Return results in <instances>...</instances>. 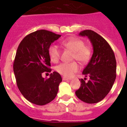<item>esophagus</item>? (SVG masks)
I'll return each mask as SVG.
<instances>
[{
  "instance_id": "obj_1",
  "label": "esophagus",
  "mask_w": 127,
  "mask_h": 127,
  "mask_svg": "<svg viewBox=\"0 0 127 127\" xmlns=\"http://www.w3.org/2000/svg\"><path fill=\"white\" fill-rule=\"evenodd\" d=\"M63 80H70V79H69V78L66 77H63Z\"/></svg>"
}]
</instances>
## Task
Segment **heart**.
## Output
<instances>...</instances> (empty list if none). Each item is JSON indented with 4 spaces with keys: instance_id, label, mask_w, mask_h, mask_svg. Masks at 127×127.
Segmentation results:
<instances>
[{
    "instance_id": "1",
    "label": "heart",
    "mask_w": 127,
    "mask_h": 127,
    "mask_svg": "<svg viewBox=\"0 0 127 127\" xmlns=\"http://www.w3.org/2000/svg\"><path fill=\"white\" fill-rule=\"evenodd\" d=\"M62 45L68 48L73 52L72 60H75L82 64L87 63L92 56V50L82 40L75 37H69L61 41ZM60 50L56 45H52L48 48V55L51 61L57 63L60 58ZM80 69V66L77 63H63L56 66L55 70L61 75L67 77L73 76L75 73Z\"/></svg>"
}]
</instances>
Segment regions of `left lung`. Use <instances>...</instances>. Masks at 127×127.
I'll list each match as a JSON object with an SVG mask.
<instances>
[{
    "mask_svg": "<svg viewBox=\"0 0 127 127\" xmlns=\"http://www.w3.org/2000/svg\"><path fill=\"white\" fill-rule=\"evenodd\" d=\"M88 37L93 48V53L82 74L86 78L80 80V88L75 91L79 99L85 103H96L106 97L112 87L116 78V60L114 53L107 41L92 30L79 33Z\"/></svg>",
    "mask_w": 127,
    "mask_h": 127,
    "instance_id": "left-lung-1",
    "label": "left lung"
}]
</instances>
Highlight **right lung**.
I'll list each match as a JSON object with an SVG mask.
<instances>
[{
  "label": "right lung",
  "instance_id": "1",
  "mask_svg": "<svg viewBox=\"0 0 127 127\" xmlns=\"http://www.w3.org/2000/svg\"><path fill=\"white\" fill-rule=\"evenodd\" d=\"M60 37L42 29L26 35L18 47L13 63L14 74L18 89L31 103L42 106L56 96L62 81L60 74L55 71L47 79L42 74L52 71L48 48Z\"/></svg>",
  "mask_w": 127,
  "mask_h": 127
}]
</instances>
